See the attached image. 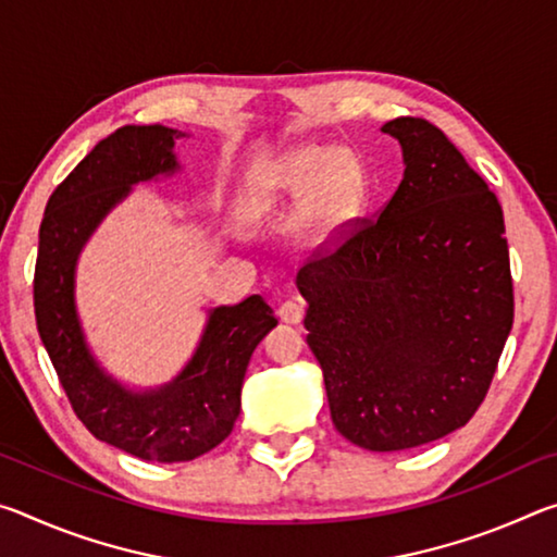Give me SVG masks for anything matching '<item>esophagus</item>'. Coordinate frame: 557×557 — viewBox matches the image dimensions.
I'll list each match as a JSON object with an SVG mask.
<instances>
[{
  "label": "esophagus",
  "mask_w": 557,
  "mask_h": 557,
  "mask_svg": "<svg viewBox=\"0 0 557 557\" xmlns=\"http://www.w3.org/2000/svg\"><path fill=\"white\" fill-rule=\"evenodd\" d=\"M305 309H307L305 299L292 297V299H287V301H282L280 309H277V314H280V319H282V322H285V324H299L301 319H305Z\"/></svg>",
  "instance_id": "34e87169"
}]
</instances>
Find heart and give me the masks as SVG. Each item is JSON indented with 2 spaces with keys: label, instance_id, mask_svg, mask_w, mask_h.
<instances>
[{
  "label": "heart",
  "instance_id": "heart-1",
  "mask_svg": "<svg viewBox=\"0 0 557 557\" xmlns=\"http://www.w3.org/2000/svg\"><path fill=\"white\" fill-rule=\"evenodd\" d=\"M361 176L351 157L334 145H301L282 154L243 191V213L265 221L297 209V231L305 243H334L358 211Z\"/></svg>",
  "mask_w": 557,
  "mask_h": 557
}]
</instances>
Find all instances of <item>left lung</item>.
Returning <instances> with one entry per match:
<instances>
[{
  "instance_id": "obj_1",
  "label": "left lung",
  "mask_w": 557,
  "mask_h": 557,
  "mask_svg": "<svg viewBox=\"0 0 557 557\" xmlns=\"http://www.w3.org/2000/svg\"><path fill=\"white\" fill-rule=\"evenodd\" d=\"M403 182L375 221L297 272L307 344L332 420L354 445L398 451L465 428L513 324L496 196L445 132L395 117Z\"/></svg>"
}]
</instances>
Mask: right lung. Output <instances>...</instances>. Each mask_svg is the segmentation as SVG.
<instances>
[{
    "instance_id": "obj_1",
    "label": "right lung",
    "mask_w": 557,
    "mask_h": 557,
    "mask_svg": "<svg viewBox=\"0 0 557 557\" xmlns=\"http://www.w3.org/2000/svg\"><path fill=\"white\" fill-rule=\"evenodd\" d=\"M182 137L164 125H125L92 147L46 203L34 275L36 326L75 414L100 442L164 465L191 461L231 435L250 356L277 326L260 295L209 309L191 358L154 388L117 381L92 354L75 301L81 252L132 186L182 172Z\"/></svg>"
}]
</instances>
